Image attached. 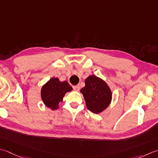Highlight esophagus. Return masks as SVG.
Masks as SVG:
<instances>
[{
    "label": "esophagus",
    "instance_id": "34e87169",
    "mask_svg": "<svg viewBox=\"0 0 158 158\" xmlns=\"http://www.w3.org/2000/svg\"><path fill=\"white\" fill-rule=\"evenodd\" d=\"M73 89H74V90L75 91H77V92H78V91H79V89H80V87L79 85H75V86H73Z\"/></svg>",
    "mask_w": 158,
    "mask_h": 158
}]
</instances>
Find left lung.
Wrapping results in <instances>:
<instances>
[{"label": "left lung", "mask_w": 158, "mask_h": 158, "mask_svg": "<svg viewBox=\"0 0 158 158\" xmlns=\"http://www.w3.org/2000/svg\"><path fill=\"white\" fill-rule=\"evenodd\" d=\"M85 87L81 89L86 106L90 112L99 114L106 110L112 99V93L107 83L92 75L85 79Z\"/></svg>", "instance_id": "obj_1"}]
</instances>
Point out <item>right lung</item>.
Listing matches in <instances>:
<instances>
[{
  "mask_svg": "<svg viewBox=\"0 0 158 158\" xmlns=\"http://www.w3.org/2000/svg\"><path fill=\"white\" fill-rule=\"evenodd\" d=\"M72 89L73 88L66 81H60L57 77H52L41 88L42 100L51 110H57L65 94Z\"/></svg>",
  "mask_w": 158,
  "mask_h": 158,
  "instance_id": "1",
  "label": "right lung"
}]
</instances>
